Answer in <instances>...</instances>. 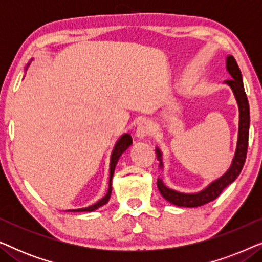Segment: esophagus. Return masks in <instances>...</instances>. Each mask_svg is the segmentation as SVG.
<instances>
[{
	"instance_id": "1",
	"label": "esophagus",
	"mask_w": 262,
	"mask_h": 262,
	"mask_svg": "<svg viewBox=\"0 0 262 262\" xmlns=\"http://www.w3.org/2000/svg\"><path fill=\"white\" fill-rule=\"evenodd\" d=\"M152 131H154V126L151 121L144 120L138 125L137 130H136V136H137L138 138H145L151 135Z\"/></svg>"
}]
</instances>
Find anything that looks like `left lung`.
<instances>
[{
	"mask_svg": "<svg viewBox=\"0 0 262 262\" xmlns=\"http://www.w3.org/2000/svg\"><path fill=\"white\" fill-rule=\"evenodd\" d=\"M227 69L229 74L231 75L232 78L225 81V83L230 85L232 92L237 100L238 108H239V128H238V142L237 149L232 161V164L227 173L223 177L212 182L209 187L204 191L196 193V194H185L173 189L166 187L162 184V180H157V187H159L161 194L166 198L168 202L178 206L184 207H196L202 206L204 204L212 202L221 195L223 189L230 185L231 182L235 181V179L241 173L243 166H245L246 157H247V149H248V137H249V103L247 99V94L243 87L241 70L236 63L235 58L232 56H229L227 59ZM157 159L162 162V155L159 149H156ZM162 164V163H161Z\"/></svg>",
	"mask_w": 262,
	"mask_h": 262,
	"instance_id": "obj_1",
	"label": "left lung"
}]
</instances>
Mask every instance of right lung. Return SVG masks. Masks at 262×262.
Listing matches in <instances>:
<instances>
[{
  "instance_id": "obj_1",
  "label": "right lung",
  "mask_w": 262,
  "mask_h": 262,
  "mask_svg": "<svg viewBox=\"0 0 262 262\" xmlns=\"http://www.w3.org/2000/svg\"><path fill=\"white\" fill-rule=\"evenodd\" d=\"M132 143V138L131 136L126 134L124 135L123 137H121L118 143L114 146V150L112 152V157H111V169H110V187H108V192H107V194L103 196L101 200H99L98 203L94 204V205L89 206V207H84V209H78V210H73V211H77V212H85V211H94L96 209H99L100 206L105 205V204L108 202L110 196H111V193H112V184H111V181H112V177H113V173H114V168L117 166V162L118 160H119V157L121 156V154H123L125 150H126L128 146L131 145Z\"/></svg>"
}]
</instances>
